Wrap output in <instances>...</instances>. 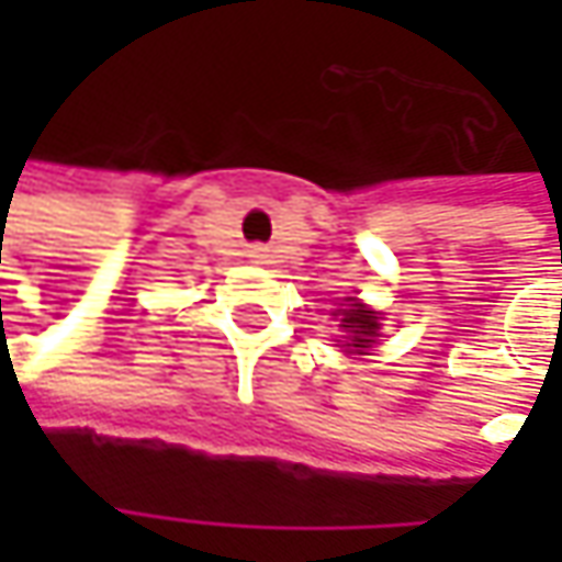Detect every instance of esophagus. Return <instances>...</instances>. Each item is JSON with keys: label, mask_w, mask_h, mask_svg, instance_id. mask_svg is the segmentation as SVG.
I'll use <instances>...</instances> for the list:
<instances>
[{"label": "esophagus", "mask_w": 562, "mask_h": 562, "mask_svg": "<svg viewBox=\"0 0 562 562\" xmlns=\"http://www.w3.org/2000/svg\"><path fill=\"white\" fill-rule=\"evenodd\" d=\"M249 252H252V259H262V256H266V249L262 247H252Z\"/></svg>", "instance_id": "obj_1"}]
</instances>
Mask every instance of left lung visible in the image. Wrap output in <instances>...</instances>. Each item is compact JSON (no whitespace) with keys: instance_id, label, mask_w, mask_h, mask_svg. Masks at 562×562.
Instances as JSON below:
<instances>
[{"instance_id":"left-lung-1","label":"left lung","mask_w":562,"mask_h":562,"mask_svg":"<svg viewBox=\"0 0 562 562\" xmlns=\"http://www.w3.org/2000/svg\"><path fill=\"white\" fill-rule=\"evenodd\" d=\"M340 328L350 335V344H347V347L366 350V347H372V337L378 335V313L366 310L357 300H350V303L340 310Z\"/></svg>"}]
</instances>
